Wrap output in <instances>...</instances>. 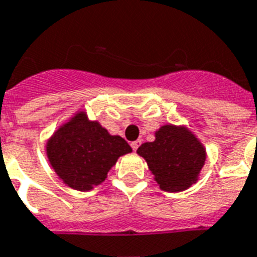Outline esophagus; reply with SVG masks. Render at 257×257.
<instances>
[{
  "label": "esophagus",
  "mask_w": 257,
  "mask_h": 257,
  "mask_svg": "<svg viewBox=\"0 0 257 257\" xmlns=\"http://www.w3.org/2000/svg\"><path fill=\"white\" fill-rule=\"evenodd\" d=\"M140 143H141V141H139V140H137V141H133L132 144H131V147H132L133 151H137V148L140 147Z\"/></svg>",
  "instance_id": "34e87169"
}]
</instances>
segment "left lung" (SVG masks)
Instances as JSON below:
<instances>
[{"label":"left lung","mask_w":257,"mask_h":257,"mask_svg":"<svg viewBox=\"0 0 257 257\" xmlns=\"http://www.w3.org/2000/svg\"><path fill=\"white\" fill-rule=\"evenodd\" d=\"M137 155L147 161L161 191L183 192L199 180L207 160L201 141L185 125L165 124L155 132V140L144 143Z\"/></svg>","instance_id":"1"}]
</instances>
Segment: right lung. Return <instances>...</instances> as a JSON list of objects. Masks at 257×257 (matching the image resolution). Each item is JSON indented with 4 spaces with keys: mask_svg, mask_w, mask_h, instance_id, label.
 Wrapping results in <instances>:
<instances>
[{
    "mask_svg": "<svg viewBox=\"0 0 257 257\" xmlns=\"http://www.w3.org/2000/svg\"><path fill=\"white\" fill-rule=\"evenodd\" d=\"M132 152L129 144L110 135L85 110H77L46 141V156L62 183L76 191H92L100 185L118 157Z\"/></svg>",
    "mask_w": 257,
    "mask_h": 257,
    "instance_id": "1",
    "label": "right lung"
}]
</instances>
